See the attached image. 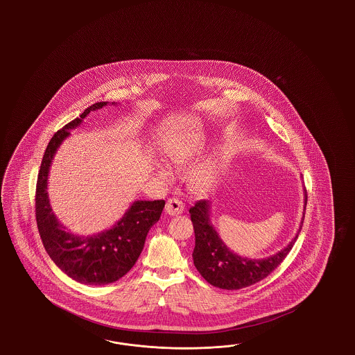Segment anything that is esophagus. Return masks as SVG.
I'll return each instance as SVG.
<instances>
[{"mask_svg": "<svg viewBox=\"0 0 355 355\" xmlns=\"http://www.w3.org/2000/svg\"><path fill=\"white\" fill-rule=\"evenodd\" d=\"M183 211H184V205H183L182 202H181L180 199H177V198H172V199H169V200L166 202V205H165V212H166L168 215H181Z\"/></svg>", "mask_w": 355, "mask_h": 355, "instance_id": "obj_1", "label": "esophagus"}]
</instances>
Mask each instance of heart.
Returning <instances> with one entry per match:
<instances>
[{
	"instance_id": "heart-1",
	"label": "heart",
	"mask_w": 355,
	"mask_h": 355,
	"mask_svg": "<svg viewBox=\"0 0 355 355\" xmlns=\"http://www.w3.org/2000/svg\"><path fill=\"white\" fill-rule=\"evenodd\" d=\"M166 157L168 160L172 162L175 166H181L184 162L190 159L189 152L184 148H171L166 150ZM157 173L162 175L165 180H171L172 178V173L166 168L159 165L157 166ZM193 182L196 184V187L202 191L211 190L216 183V171L215 166L212 164H202L199 165L195 172H193Z\"/></svg>"
}]
</instances>
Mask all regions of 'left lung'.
<instances>
[{
    "instance_id": "left-lung-1",
    "label": "left lung",
    "mask_w": 355,
    "mask_h": 355,
    "mask_svg": "<svg viewBox=\"0 0 355 355\" xmlns=\"http://www.w3.org/2000/svg\"><path fill=\"white\" fill-rule=\"evenodd\" d=\"M304 193V209L307 205V191ZM304 209L302 216L301 225L295 236L286 248L268 258L251 259L241 257L226 246L220 234L217 233L211 220V203L209 200H199L190 208V215L195 232V248L193 251V266L199 270L202 277L220 289L238 291L248 288L259 281L266 279L269 273L279 267L281 261L286 258L294 246L301 232Z\"/></svg>"
}]
</instances>
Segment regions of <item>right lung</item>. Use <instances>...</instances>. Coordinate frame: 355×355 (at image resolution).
Listing matches in <instances>:
<instances>
[{
    "label": "right lung",
    "mask_w": 355,
    "mask_h": 355,
    "mask_svg": "<svg viewBox=\"0 0 355 355\" xmlns=\"http://www.w3.org/2000/svg\"><path fill=\"white\" fill-rule=\"evenodd\" d=\"M109 104L100 101L58 130L48 143L36 184V221L44 248L54 264L69 277L85 285H107L123 277L134 267L144 248L150 227L165 205L164 200H135L110 229L92 236L66 230L54 215L48 196V175L58 147L89 114ZM117 103H112L116 105Z\"/></svg>",
    "instance_id": "add662e5"
}]
</instances>
